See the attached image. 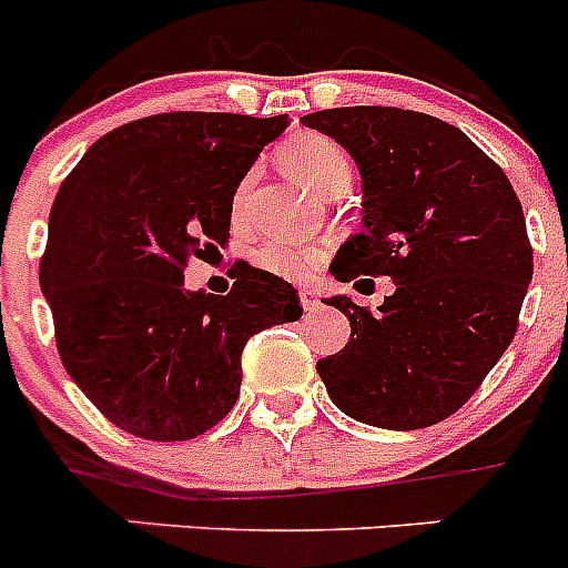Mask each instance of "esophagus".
I'll return each mask as SVG.
<instances>
[{"label":"esophagus","instance_id":"esophagus-1","mask_svg":"<svg viewBox=\"0 0 568 568\" xmlns=\"http://www.w3.org/2000/svg\"><path fill=\"white\" fill-rule=\"evenodd\" d=\"M298 298H301V307L307 310V313H313V310H318V295H315V290H310V287H304V290H298Z\"/></svg>","mask_w":568,"mask_h":568}]
</instances>
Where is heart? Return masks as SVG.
I'll list each match as a JSON object with an SVG mask.
<instances>
[{"instance_id": "heart-1", "label": "heart", "mask_w": 568, "mask_h": 568, "mask_svg": "<svg viewBox=\"0 0 568 568\" xmlns=\"http://www.w3.org/2000/svg\"><path fill=\"white\" fill-rule=\"evenodd\" d=\"M281 164L287 173H293L295 179L313 187L321 195H333L349 184L353 179V162L349 155L344 153L341 144H335L333 139L321 133H301L293 135L278 153ZM253 187V173H247L239 182L233 199V213L235 219L241 215L244 204H247V193ZM324 253L313 244H290V241H273V244H264V247L255 253V264L267 273L281 275V278H304V275L313 273L321 264Z\"/></svg>"}]
</instances>
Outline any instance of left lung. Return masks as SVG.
Returning a JSON list of instances; mask_svg holds the SVG:
<instances>
[{"mask_svg": "<svg viewBox=\"0 0 568 568\" xmlns=\"http://www.w3.org/2000/svg\"><path fill=\"white\" fill-rule=\"evenodd\" d=\"M301 122L353 155L364 190V230L341 244L329 273L344 284L395 281L378 313L327 298L353 333L315 369L361 424L398 433L438 424L475 395L518 329L531 281L518 195L464 130L435 115L333 108Z\"/></svg>", "mask_w": 568, "mask_h": 568, "instance_id": "8db88e82", "label": "left lung"}]
</instances>
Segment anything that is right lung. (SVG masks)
Instances as JSON below:
<instances>
[{
	"mask_svg": "<svg viewBox=\"0 0 568 568\" xmlns=\"http://www.w3.org/2000/svg\"><path fill=\"white\" fill-rule=\"evenodd\" d=\"M287 124L135 119L90 144L59 187L39 284L64 369L124 433H207L239 400L244 344L304 313L293 284L244 261L227 295L184 287L187 261L227 244L239 182Z\"/></svg>",
	"mask_w": 568,
	"mask_h": 568,
	"instance_id": "obj_1",
	"label": "right lung"
}]
</instances>
